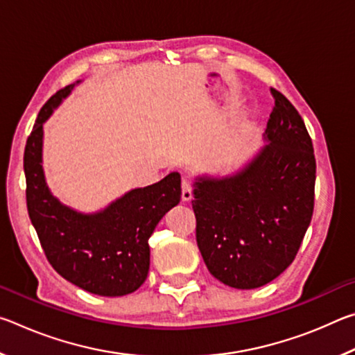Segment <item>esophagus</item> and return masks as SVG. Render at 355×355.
I'll return each mask as SVG.
<instances>
[{
    "label": "esophagus",
    "instance_id": "1",
    "mask_svg": "<svg viewBox=\"0 0 355 355\" xmlns=\"http://www.w3.org/2000/svg\"><path fill=\"white\" fill-rule=\"evenodd\" d=\"M182 199L183 202H189L192 199V188L188 182L182 183Z\"/></svg>",
    "mask_w": 355,
    "mask_h": 355
}]
</instances>
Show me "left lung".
Here are the masks:
<instances>
[{"label": "left lung", "mask_w": 355, "mask_h": 355, "mask_svg": "<svg viewBox=\"0 0 355 355\" xmlns=\"http://www.w3.org/2000/svg\"><path fill=\"white\" fill-rule=\"evenodd\" d=\"M275 106L264 146L225 175H196V238L213 277L236 290L269 284L293 263L313 214V144L290 101Z\"/></svg>", "instance_id": "8db88e82"}]
</instances>
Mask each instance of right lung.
Listing matches in <instances>:
<instances>
[{"mask_svg": "<svg viewBox=\"0 0 355 355\" xmlns=\"http://www.w3.org/2000/svg\"><path fill=\"white\" fill-rule=\"evenodd\" d=\"M56 92L42 107L25 147L26 203L48 261L70 284L98 296H125L147 279L148 238L182 199V177L171 172L158 183L135 188L105 208L83 213L48 188L44 171V123L76 84Z\"/></svg>", "mask_w": 355, "mask_h": 355, "instance_id": "right-lung-1", "label": "right lung"}]
</instances>
